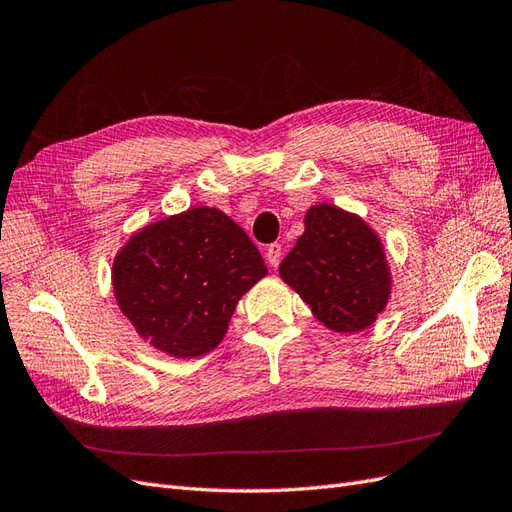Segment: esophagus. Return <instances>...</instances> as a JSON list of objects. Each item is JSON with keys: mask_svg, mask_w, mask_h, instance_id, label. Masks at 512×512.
<instances>
[{"mask_svg": "<svg viewBox=\"0 0 512 512\" xmlns=\"http://www.w3.org/2000/svg\"><path fill=\"white\" fill-rule=\"evenodd\" d=\"M266 257H268V261H270V266H272V268H276V266H278V263H280V257H283V246H280V242H272V244L268 246Z\"/></svg>", "mask_w": 512, "mask_h": 512, "instance_id": "esophagus-1", "label": "esophagus"}]
</instances>
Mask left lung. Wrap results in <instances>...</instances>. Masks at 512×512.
<instances>
[{"label": "left lung", "mask_w": 512, "mask_h": 512, "mask_svg": "<svg viewBox=\"0 0 512 512\" xmlns=\"http://www.w3.org/2000/svg\"><path fill=\"white\" fill-rule=\"evenodd\" d=\"M304 234L280 263V276L336 332L368 327L389 298L383 246L359 217L336 206H312Z\"/></svg>", "instance_id": "8db88e82"}]
</instances>
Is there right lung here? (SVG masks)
Returning a JSON list of instances; mask_svg holds the SVG:
<instances>
[{
	"mask_svg": "<svg viewBox=\"0 0 512 512\" xmlns=\"http://www.w3.org/2000/svg\"><path fill=\"white\" fill-rule=\"evenodd\" d=\"M266 263L217 208H191L144 227L114 259L112 283L136 332L176 357L212 351Z\"/></svg>",
	"mask_w": 512,
	"mask_h": 512,
	"instance_id": "obj_1",
	"label": "right lung"
}]
</instances>
